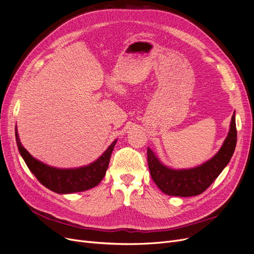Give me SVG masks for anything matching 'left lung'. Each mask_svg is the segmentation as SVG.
Returning a JSON list of instances; mask_svg holds the SVG:
<instances>
[{"mask_svg":"<svg viewBox=\"0 0 254 254\" xmlns=\"http://www.w3.org/2000/svg\"><path fill=\"white\" fill-rule=\"evenodd\" d=\"M237 144L236 115L232 116L230 130L218 152L209 161L190 169H172L164 165L148 147L150 175L164 193L175 196H192L204 192L228 166Z\"/></svg>","mask_w":254,"mask_h":254,"instance_id":"left-lung-1","label":"left lung"}]
</instances>
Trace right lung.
Segmentation results:
<instances>
[{"label":"right lung","instance_id":"add662e5","mask_svg":"<svg viewBox=\"0 0 254 254\" xmlns=\"http://www.w3.org/2000/svg\"><path fill=\"white\" fill-rule=\"evenodd\" d=\"M15 138L20 155L39 182L48 190L61 194L84 191L97 186L106 174L112 151L117 142V139L114 140L98 159L87 166L61 169L48 166L31 155L20 142L17 127H15Z\"/></svg>","mask_w":254,"mask_h":254}]
</instances>
